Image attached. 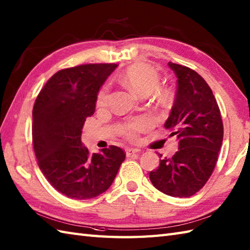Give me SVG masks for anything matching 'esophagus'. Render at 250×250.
<instances>
[{"instance_id": "1", "label": "esophagus", "mask_w": 250, "mask_h": 250, "mask_svg": "<svg viewBox=\"0 0 250 250\" xmlns=\"http://www.w3.org/2000/svg\"><path fill=\"white\" fill-rule=\"evenodd\" d=\"M139 152H141V150H139V149H136V148H127V149L125 150L126 156H130V155H132V154H134V153H139Z\"/></svg>"}]
</instances>
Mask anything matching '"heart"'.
Wrapping results in <instances>:
<instances>
[{
    "label": "heart",
    "mask_w": 250,
    "mask_h": 250,
    "mask_svg": "<svg viewBox=\"0 0 250 250\" xmlns=\"http://www.w3.org/2000/svg\"><path fill=\"white\" fill-rule=\"evenodd\" d=\"M119 80L121 83H124L125 86L129 87L131 90L136 92L139 96H147L156 89L160 83V74L159 72L150 67L147 63L137 62L127 67L125 70L119 75ZM109 95V87L108 85H103L100 90L98 91L96 103L98 106L103 107L106 105ZM159 95L163 100H167L168 92L165 90H160ZM151 123L147 117H137L133 120L126 123L123 127L121 132L123 134L129 139L137 138L138 134L141 132L146 131L149 129Z\"/></svg>",
    "instance_id": "heart-1"
}]
</instances>
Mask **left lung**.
Listing matches in <instances>:
<instances>
[{"instance_id":"obj_1","label":"left lung","mask_w":250,"mask_h":250,"mask_svg":"<svg viewBox=\"0 0 250 250\" xmlns=\"http://www.w3.org/2000/svg\"><path fill=\"white\" fill-rule=\"evenodd\" d=\"M177 77V94L164 127L179 139V150L160 160L149 178L155 188L187 198L205 187L218 160L224 126L210 86L193 69L168 62ZM162 156V154H160Z\"/></svg>"}]
</instances>
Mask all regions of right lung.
Wrapping results in <instances>:
<instances>
[{
  "label": "right lung",
  "mask_w": 250,
  "mask_h": 250,
  "mask_svg": "<svg viewBox=\"0 0 250 250\" xmlns=\"http://www.w3.org/2000/svg\"><path fill=\"white\" fill-rule=\"evenodd\" d=\"M116 63H87L52 75L33 107V146L43 176L71 199H90L111 187L125 153L109 146L90 154L81 142L98 91Z\"/></svg>",
  "instance_id": "1"
}]
</instances>
